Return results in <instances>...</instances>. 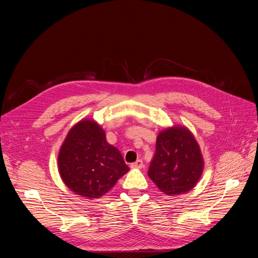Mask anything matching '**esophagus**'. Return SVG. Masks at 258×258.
I'll list each match as a JSON object with an SVG mask.
<instances>
[{
	"label": "esophagus",
	"instance_id": "esophagus-1",
	"mask_svg": "<svg viewBox=\"0 0 258 258\" xmlns=\"http://www.w3.org/2000/svg\"><path fill=\"white\" fill-rule=\"evenodd\" d=\"M142 166H143L142 160H137L136 162H134V163L131 164L132 168H142Z\"/></svg>",
	"mask_w": 258,
	"mask_h": 258
}]
</instances>
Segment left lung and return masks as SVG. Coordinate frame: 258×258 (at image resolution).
Listing matches in <instances>:
<instances>
[{"instance_id": "obj_1", "label": "left lung", "mask_w": 258, "mask_h": 258, "mask_svg": "<svg viewBox=\"0 0 258 258\" xmlns=\"http://www.w3.org/2000/svg\"><path fill=\"white\" fill-rule=\"evenodd\" d=\"M204 167L196 139L185 127L165 130L157 138L148 177L162 192L178 196L191 190Z\"/></svg>"}]
</instances>
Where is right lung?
I'll use <instances>...</instances> for the list:
<instances>
[{
	"mask_svg": "<svg viewBox=\"0 0 258 258\" xmlns=\"http://www.w3.org/2000/svg\"><path fill=\"white\" fill-rule=\"evenodd\" d=\"M58 167L72 191L96 199L130 170L120 152L106 142L102 128L91 120L78 122L68 134L58 155Z\"/></svg>",
	"mask_w": 258,
	"mask_h": 258,
	"instance_id": "right-lung-1",
	"label": "right lung"
}]
</instances>
